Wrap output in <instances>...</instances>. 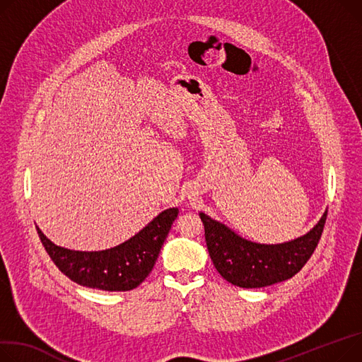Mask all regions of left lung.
Masks as SVG:
<instances>
[{
    "label": "left lung",
    "mask_w": 362,
    "mask_h": 362,
    "mask_svg": "<svg viewBox=\"0 0 362 362\" xmlns=\"http://www.w3.org/2000/svg\"><path fill=\"white\" fill-rule=\"evenodd\" d=\"M205 242L215 269L233 285L262 288L293 278L315 253L327 212L305 235L282 245H257L237 235L224 224L199 214Z\"/></svg>",
    "instance_id": "obj_1"
}]
</instances>
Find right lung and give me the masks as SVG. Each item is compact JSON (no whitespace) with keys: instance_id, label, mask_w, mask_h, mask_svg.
Listing matches in <instances>:
<instances>
[{"instance_id":"right-lung-1","label":"right lung","mask_w":362,"mask_h":362,"mask_svg":"<svg viewBox=\"0 0 362 362\" xmlns=\"http://www.w3.org/2000/svg\"><path fill=\"white\" fill-rule=\"evenodd\" d=\"M177 208L163 211L128 242L102 252L64 249L55 246L39 228L37 234L57 268L71 281L103 291H129L153 271L160 249L173 221L177 218Z\"/></svg>"}]
</instances>
